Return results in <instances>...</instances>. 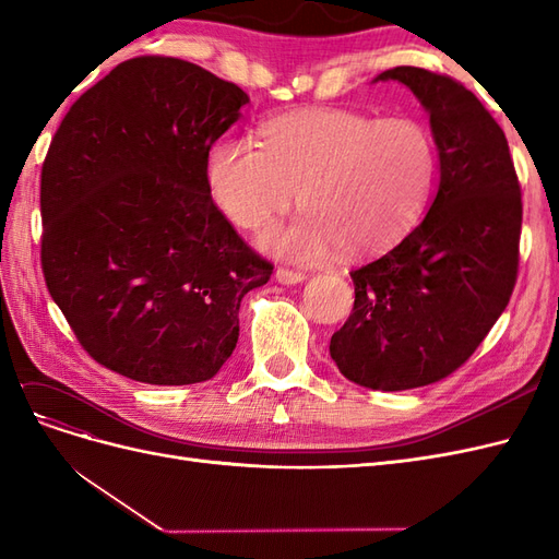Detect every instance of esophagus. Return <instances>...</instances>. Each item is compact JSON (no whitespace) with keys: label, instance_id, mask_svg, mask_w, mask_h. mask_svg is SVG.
Returning a JSON list of instances; mask_svg holds the SVG:
<instances>
[{"label":"esophagus","instance_id":"obj_1","mask_svg":"<svg viewBox=\"0 0 559 559\" xmlns=\"http://www.w3.org/2000/svg\"><path fill=\"white\" fill-rule=\"evenodd\" d=\"M275 277H277L280 284H300V282H306V273H296V270H289V267H277Z\"/></svg>","mask_w":559,"mask_h":559}]
</instances>
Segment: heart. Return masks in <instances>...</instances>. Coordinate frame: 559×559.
Returning <instances> with one entry per match:
<instances>
[{
  "mask_svg": "<svg viewBox=\"0 0 559 559\" xmlns=\"http://www.w3.org/2000/svg\"><path fill=\"white\" fill-rule=\"evenodd\" d=\"M438 177V148L417 116L373 118L352 109H310L218 142L207 183L222 212L261 230L300 202L308 212L263 233L275 257L319 263L337 249L349 259L396 245L425 214Z\"/></svg>",
  "mask_w": 559,
  "mask_h": 559,
  "instance_id": "heart-1",
  "label": "heart"
}]
</instances>
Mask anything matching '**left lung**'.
Returning <instances> with one entry per match:
<instances>
[{
	"label": "left lung",
	"instance_id": "obj_1",
	"mask_svg": "<svg viewBox=\"0 0 559 559\" xmlns=\"http://www.w3.org/2000/svg\"><path fill=\"white\" fill-rule=\"evenodd\" d=\"M389 79L429 111L441 181L425 218L349 273L354 308L329 352L347 380L399 392L454 373L509 306L522 195L503 130L464 83L421 67L376 81Z\"/></svg>",
	"mask_w": 559,
	"mask_h": 559
}]
</instances>
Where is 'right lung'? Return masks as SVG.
Wrapping results in <instances>:
<instances>
[{
	"label": "right lung",
	"instance_id": "obj_1",
	"mask_svg": "<svg viewBox=\"0 0 559 559\" xmlns=\"http://www.w3.org/2000/svg\"><path fill=\"white\" fill-rule=\"evenodd\" d=\"M249 95L179 58L126 60L62 118L41 167V270L76 341L114 373L193 384L238 345L240 302L273 263L207 183Z\"/></svg>",
	"mask_w": 559,
	"mask_h": 559
}]
</instances>
